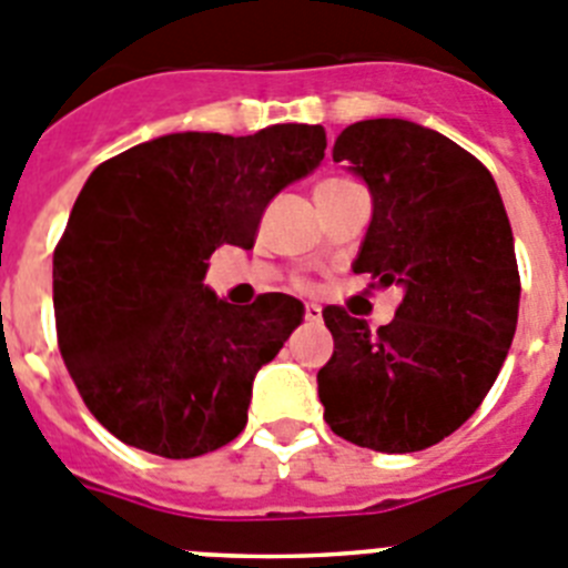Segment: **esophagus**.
Instances as JSON below:
<instances>
[{"label":"esophagus","instance_id":"esophagus-1","mask_svg":"<svg viewBox=\"0 0 568 568\" xmlns=\"http://www.w3.org/2000/svg\"><path fill=\"white\" fill-rule=\"evenodd\" d=\"M304 321H310V324H318V321H321L318 304H307V307H304Z\"/></svg>","mask_w":568,"mask_h":568}]
</instances>
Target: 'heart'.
<instances>
[{
  "label": "heart",
  "instance_id": "heart-1",
  "mask_svg": "<svg viewBox=\"0 0 568 568\" xmlns=\"http://www.w3.org/2000/svg\"><path fill=\"white\" fill-rule=\"evenodd\" d=\"M338 184H346V179H341V175H329V179L318 182L315 193H321V190H329V187H338Z\"/></svg>",
  "mask_w": 568,
  "mask_h": 568
}]
</instances>
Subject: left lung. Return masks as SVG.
<instances>
[{"instance_id":"obj_1","label":"left lung","mask_w":568,"mask_h":568,"mask_svg":"<svg viewBox=\"0 0 568 568\" xmlns=\"http://www.w3.org/2000/svg\"><path fill=\"white\" fill-rule=\"evenodd\" d=\"M333 159L353 164L373 193L355 273L404 298L378 329L335 304L324 310L335 341L318 373L324 420L375 453H418L475 415L515 338L509 215L475 155L404 119L349 124Z\"/></svg>"}]
</instances>
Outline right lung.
<instances>
[{"instance_id": "add662e5", "label": "right lung", "mask_w": 568, "mask_h": 568, "mask_svg": "<svg viewBox=\"0 0 568 568\" xmlns=\"http://www.w3.org/2000/svg\"><path fill=\"white\" fill-rule=\"evenodd\" d=\"M321 124L170 133L90 173L53 250L64 366L122 444L199 458L247 424L253 378L301 324V301L235 310L202 284L215 247L250 250L281 187L324 159Z\"/></svg>"}]
</instances>
